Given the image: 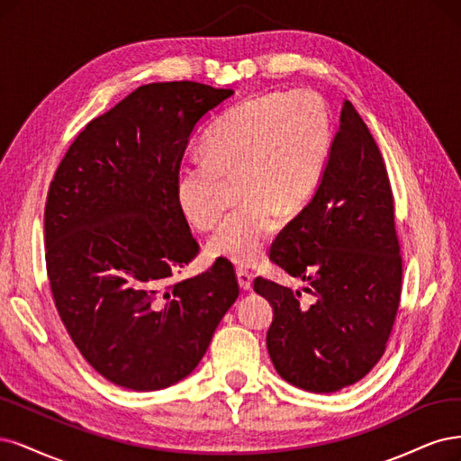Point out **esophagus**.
<instances>
[{"label": "esophagus", "instance_id": "obj_1", "mask_svg": "<svg viewBox=\"0 0 461 461\" xmlns=\"http://www.w3.org/2000/svg\"><path fill=\"white\" fill-rule=\"evenodd\" d=\"M237 281H240V287L243 291H250L252 289V274L247 270H237Z\"/></svg>", "mask_w": 461, "mask_h": 461}]
</instances>
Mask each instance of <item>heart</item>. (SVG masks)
Here are the masks:
<instances>
[{"label":"heart","mask_w":461,"mask_h":461,"mask_svg":"<svg viewBox=\"0 0 461 461\" xmlns=\"http://www.w3.org/2000/svg\"><path fill=\"white\" fill-rule=\"evenodd\" d=\"M331 118L314 92L266 94L247 99L214 122L203 157L184 162L174 177V199L199 230L226 209V182L240 180L243 206L206 243L211 258L257 264L277 231V212L293 216L316 191L331 151Z\"/></svg>","instance_id":"1"}]
</instances>
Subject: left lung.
Returning a JSON list of instances; mask_svg holds the SVG:
<instances>
[{
	"instance_id": "obj_1",
	"label": "left lung",
	"mask_w": 461,
	"mask_h": 461,
	"mask_svg": "<svg viewBox=\"0 0 461 461\" xmlns=\"http://www.w3.org/2000/svg\"><path fill=\"white\" fill-rule=\"evenodd\" d=\"M270 258L312 294L257 277L274 308L266 347L277 374L310 393L360 381L384 352L402 289L394 204L379 147L350 101L310 203L277 235Z\"/></svg>"
}]
</instances>
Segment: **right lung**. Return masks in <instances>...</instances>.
Returning a JSON list of instances; mask_svg holds the SVG:
<instances>
[{
  "label": "right lung",
  "instance_id": "right-lung-1",
  "mask_svg": "<svg viewBox=\"0 0 461 461\" xmlns=\"http://www.w3.org/2000/svg\"><path fill=\"white\" fill-rule=\"evenodd\" d=\"M231 95L199 82L141 86L78 133L50 185L57 312L118 387L158 391L187 377L240 296L226 260L165 287L199 250L174 199L176 172L191 133Z\"/></svg>",
  "mask_w": 461,
  "mask_h": 461
}]
</instances>
